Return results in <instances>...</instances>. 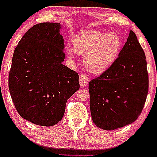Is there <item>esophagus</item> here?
Here are the masks:
<instances>
[{"instance_id":"esophagus-1","label":"esophagus","mask_w":157,"mask_h":157,"mask_svg":"<svg viewBox=\"0 0 157 157\" xmlns=\"http://www.w3.org/2000/svg\"><path fill=\"white\" fill-rule=\"evenodd\" d=\"M79 83L82 88H86L88 84V78L85 74H81L79 77Z\"/></svg>"}]
</instances>
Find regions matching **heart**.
I'll return each mask as SVG.
<instances>
[{
    "instance_id": "b5f03b06",
    "label": "heart",
    "mask_w": 157,
    "mask_h": 157,
    "mask_svg": "<svg viewBox=\"0 0 157 157\" xmlns=\"http://www.w3.org/2000/svg\"><path fill=\"white\" fill-rule=\"evenodd\" d=\"M121 38L113 32H102L96 29L79 32L74 41V49L85 56V66L94 74H101L107 70L119 55ZM75 51L69 50L68 56L73 59Z\"/></svg>"
}]
</instances>
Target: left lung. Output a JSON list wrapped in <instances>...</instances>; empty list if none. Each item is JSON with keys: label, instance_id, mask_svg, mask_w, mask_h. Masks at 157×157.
Returning <instances> with one entry per match:
<instances>
[{"label": "left lung", "instance_id": "obj_1", "mask_svg": "<svg viewBox=\"0 0 157 157\" xmlns=\"http://www.w3.org/2000/svg\"><path fill=\"white\" fill-rule=\"evenodd\" d=\"M148 86L145 54L135 32L130 31L113 65L89 82L94 123L107 131L132 124L143 109Z\"/></svg>", "mask_w": 157, "mask_h": 157}]
</instances>
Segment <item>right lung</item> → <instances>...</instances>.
Listing matches in <instances>:
<instances>
[{
  "label": "right lung",
  "instance_id": "1",
  "mask_svg": "<svg viewBox=\"0 0 157 157\" xmlns=\"http://www.w3.org/2000/svg\"><path fill=\"white\" fill-rule=\"evenodd\" d=\"M59 22L37 24L14 51L9 90L18 113L41 126L62 119L67 100L80 88L76 72L63 64L64 40Z\"/></svg>",
  "mask_w": 157,
  "mask_h": 157
}]
</instances>
